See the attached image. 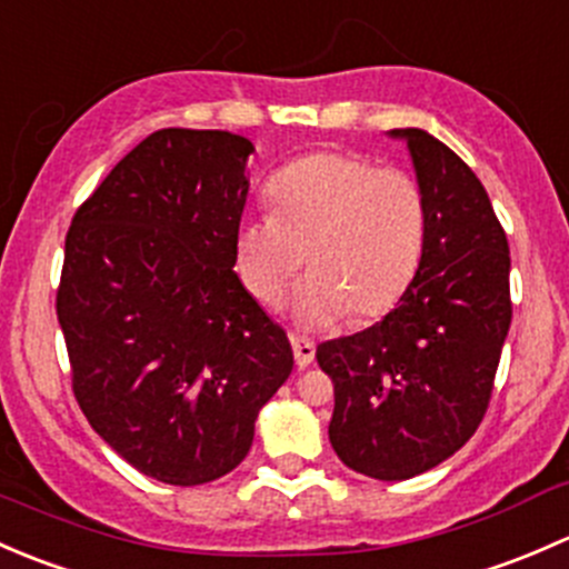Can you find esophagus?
<instances>
[{"label":"esophagus","instance_id":"34e87169","mask_svg":"<svg viewBox=\"0 0 569 569\" xmlns=\"http://www.w3.org/2000/svg\"><path fill=\"white\" fill-rule=\"evenodd\" d=\"M291 349H295V360L300 369H306V366L313 363V358H317V343L311 341V338L306 336H291Z\"/></svg>","mask_w":569,"mask_h":569}]
</instances>
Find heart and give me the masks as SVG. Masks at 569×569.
I'll use <instances>...</instances> for the list:
<instances>
[{"label":"heart","mask_w":569,"mask_h":569,"mask_svg":"<svg viewBox=\"0 0 569 569\" xmlns=\"http://www.w3.org/2000/svg\"><path fill=\"white\" fill-rule=\"evenodd\" d=\"M272 211L239 222V272L263 306L278 302L306 263L313 272L289 300L306 330L380 317L416 274L427 209L416 178L352 153H311L269 181Z\"/></svg>","instance_id":"obj_1"}]
</instances>
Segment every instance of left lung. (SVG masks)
<instances>
[{
  "label": "left lung",
  "mask_w": 569,
  "mask_h": 569,
  "mask_svg": "<svg viewBox=\"0 0 569 569\" xmlns=\"http://www.w3.org/2000/svg\"><path fill=\"white\" fill-rule=\"evenodd\" d=\"M427 209L416 278L399 306L355 336L319 343L332 377L330 443L347 468L401 481L460 451L492 393L507 341L509 244L473 170L423 129H393Z\"/></svg>",
  "instance_id": "obj_1"
}]
</instances>
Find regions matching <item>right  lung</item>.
Returning <instances> with one entry per match:
<instances>
[{
    "instance_id": "1",
    "label": "right lung",
    "mask_w": 569,
    "mask_h": 569,
    "mask_svg": "<svg viewBox=\"0 0 569 569\" xmlns=\"http://www.w3.org/2000/svg\"><path fill=\"white\" fill-rule=\"evenodd\" d=\"M252 151L231 131H153L66 237L57 319L73 393L109 449L164 485L231 473L295 366L233 272Z\"/></svg>"
}]
</instances>
